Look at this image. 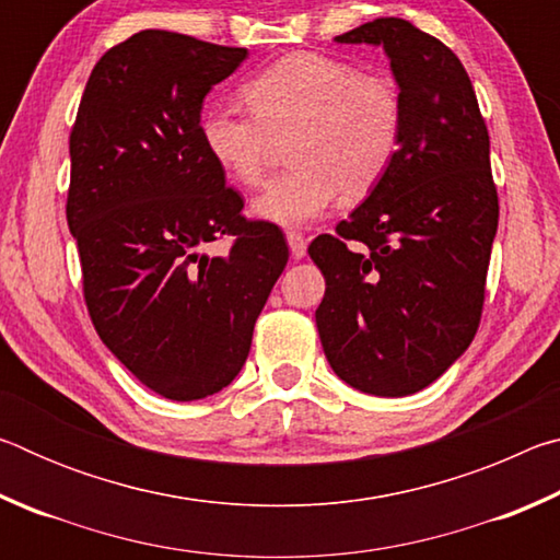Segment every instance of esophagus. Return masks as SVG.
Returning a JSON list of instances; mask_svg holds the SVG:
<instances>
[{"label":"esophagus","mask_w":560,"mask_h":560,"mask_svg":"<svg viewBox=\"0 0 560 560\" xmlns=\"http://www.w3.org/2000/svg\"><path fill=\"white\" fill-rule=\"evenodd\" d=\"M287 242H289V249H291V257L293 259H301L303 254H306V236L296 230H289L287 232Z\"/></svg>","instance_id":"34e87169"}]
</instances>
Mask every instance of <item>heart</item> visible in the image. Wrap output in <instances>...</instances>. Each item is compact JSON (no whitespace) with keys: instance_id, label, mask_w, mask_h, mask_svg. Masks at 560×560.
Instances as JSON below:
<instances>
[{"instance_id":"1","label":"heart","mask_w":560,"mask_h":560,"mask_svg":"<svg viewBox=\"0 0 560 560\" xmlns=\"http://www.w3.org/2000/svg\"><path fill=\"white\" fill-rule=\"evenodd\" d=\"M252 113L217 106L200 120L202 145L242 187H257L277 143L291 170L273 177L254 212L283 226L318 220L343 195L375 192L400 155L405 101L385 73H365L336 56L299 51L244 83Z\"/></svg>"}]
</instances>
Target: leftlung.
<instances>
[{
	"mask_svg": "<svg viewBox=\"0 0 560 560\" xmlns=\"http://www.w3.org/2000/svg\"><path fill=\"white\" fill-rule=\"evenodd\" d=\"M336 39L390 56L405 138L375 192L308 246L326 279L316 326L340 381L402 397L477 336L499 224L489 130L462 61L434 36L385 16Z\"/></svg>",
	"mask_w": 560,
	"mask_h": 560,
	"instance_id": "8db88e82",
	"label": "left lung"
}]
</instances>
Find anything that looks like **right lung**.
Segmentation results:
<instances>
[{
  "mask_svg": "<svg viewBox=\"0 0 560 560\" xmlns=\"http://www.w3.org/2000/svg\"><path fill=\"white\" fill-rule=\"evenodd\" d=\"M244 59L187 34H132L93 66L69 138L66 220L93 328L177 402L234 381L289 261L283 232L246 220L200 136L205 96ZM220 238L231 249L207 255Z\"/></svg>",
  "mask_w": 560,
  "mask_h": 560,
  "instance_id": "obj_1",
  "label": "right lung"
}]
</instances>
